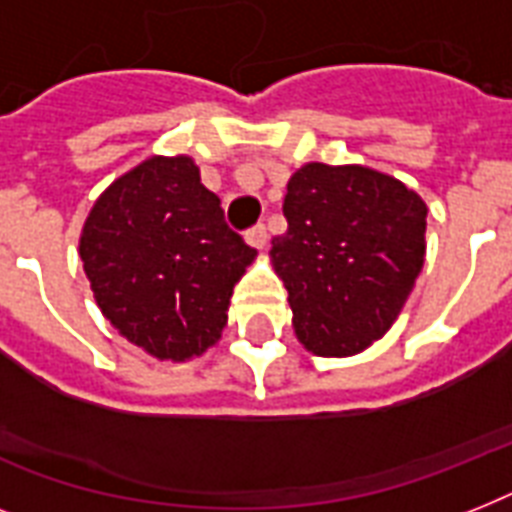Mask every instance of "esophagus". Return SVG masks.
Here are the masks:
<instances>
[{
    "label": "esophagus",
    "instance_id": "esophagus-1",
    "mask_svg": "<svg viewBox=\"0 0 512 512\" xmlns=\"http://www.w3.org/2000/svg\"><path fill=\"white\" fill-rule=\"evenodd\" d=\"M244 239H247L249 247L265 249V244H268V231H265V225H255V228H249V231L244 233Z\"/></svg>",
    "mask_w": 512,
    "mask_h": 512
}]
</instances>
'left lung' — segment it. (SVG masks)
<instances>
[{
    "label": "left lung",
    "instance_id": "left-lung-1",
    "mask_svg": "<svg viewBox=\"0 0 512 512\" xmlns=\"http://www.w3.org/2000/svg\"><path fill=\"white\" fill-rule=\"evenodd\" d=\"M287 233L271 265L284 281L297 340L345 358L380 340L425 263V201L361 164H303L284 196Z\"/></svg>",
    "mask_w": 512,
    "mask_h": 512
}]
</instances>
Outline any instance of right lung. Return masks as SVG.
Returning <instances> with one entry per match:
<instances>
[{"label":"right lung","instance_id":"obj_1","mask_svg":"<svg viewBox=\"0 0 512 512\" xmlns=\"http://www.w3.org/2000/svg\"><path fill=\"white\" fill-rule=\"evenodd\" d=\"M79 257L100 313L159 361L220 340L233 287L257 252L225 225L191 156H148L92 204Z\"/></svg>","mask_w":512,"mask_h":512}]
</instances>
